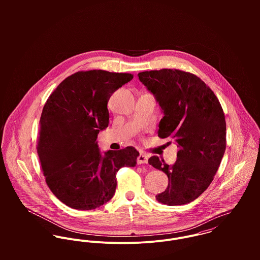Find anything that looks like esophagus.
Wrapping results in <instances>:
<instances>
[{
	"instance_id": "34e87169",
	"label": "esophagus",
	"mask_w": 260,
	"mask_h": 260,
	"mask_svg": "<svg viewBox=\"0 0 260 260\" xmlns=\"http://www.w3.org/2000/svg\"><path fill=\"white\" fill-rule=\"evenodd\" d=\"M137 162H138V164H146L148 162V157L146 156V154L140 153L139 156H138Z\"/></svg>"
}]
</instances>
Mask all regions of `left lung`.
I'll use <instances>...</instances> for the list:
<instances>
[{
  "mask_svg": "<svg viewBox=\"0 0 260 260\" xmlns=\"http://www.w3.org/2000/svg\"><path fill=\"white\" fill-rule=\"evenodd\" d=\"M138 77L164 113L158 136L174 139L179 148L172 166L158 156L149 158V164L169 180L156 200L169 206L187 204L210 185L222 160L226 148L222 107L214 92L192 73L161 69Z\"/></svg>",
  "mask_w": 260,
  "mask_h": 260,
  "instance_id": "left-lung-1",
  "label": "left lung"
}]
</instances>
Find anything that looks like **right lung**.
<instances>
[{
  "label": "right lung",
  "instance_id": "1",
  "mask_svg": "<svg viewBox=\"0 0 260 260\" xmlns=\"http://www.w3.org/2000/svg\"><path fill=\"white\" fill-rule=\"evenodd\" d=\"M133 75L104 70L79 71L67 77L44 105L37 152L53 194L67 206L91 210L108 202L121 167H134L139 152L132 147L102 156L97 136L108 127V101Z\"/></svg>",
  "mask_w": 260,
  "mask_h": 260
}]
</instances>
